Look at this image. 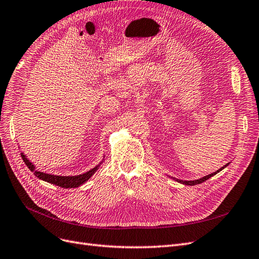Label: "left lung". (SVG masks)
I'll list each match as a JSON object with an SVG mask.
<instances>
[{
	"label": "left lung",
	"mask_w": 259,
	"mask_h": 259,
	"mask_svg": "<svg viewBox=\"0 0 259 259\" xmlns=\"http://www.w3.org/2000/svg\"><path fill=\"white\" fill-rule=\"evenodd\" d=\"M229 165V163L228 164H226L225 166H223L222 168H219L218 170H216L215 173H211V174H209V175H207V176H204V177H202V178H200V179H197V180H180V179H176L178 183H180V184H184V185H187V186H194V185H199V184H201V183H203V182H205V180H207L208 178H210V177H213L214 175H216L217 173H219V171H221L222 169H224L226 166H228ZM175 179V178H174Z\"/></svg>",
	"instance_id": "obj_1"
}]
</instances>
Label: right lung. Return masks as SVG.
<instances>
[{
	"mask_svg": "<svg viewBox=\"0 0 259 259\" xmlns=\"http://www.w3.org/2000/svg\"><path fill=\"white\" fill-rule=\"evenodd\" d=\"M21 158H22L23 162L26 163V165L29 167V169L31 171H33V174L37 178H40V179L44 180V182H48L50 184L56 185V186L61 187V188H76V187H80L81 185H83L84 183L88 182V180L93 176V174L95 173V171L99 167V165H97L96 167H94L91 170L86 171V173L81 174V175H76V176H58V175L46 174V173H43V171L35 170V166L27 159V156L25 154L21 153Z\"/></svg>",
	"mask_w": 259,
	"mask_h": 259,
	"instance_id": "obj_1",
	"label": "right lung"
}]
</instances>
